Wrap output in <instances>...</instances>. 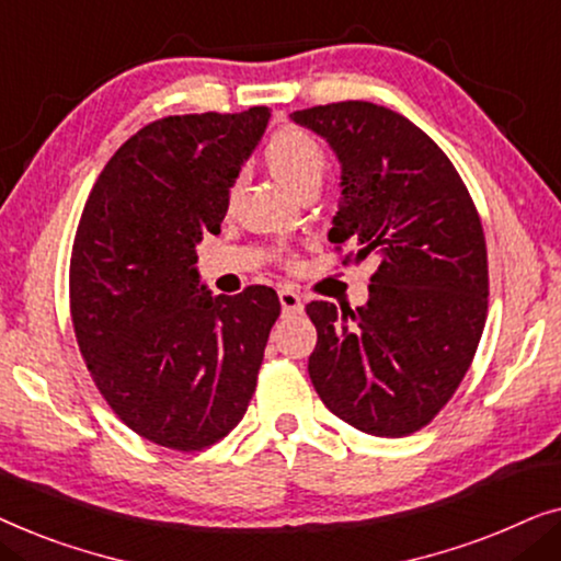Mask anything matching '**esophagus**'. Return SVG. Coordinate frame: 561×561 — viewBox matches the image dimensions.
<instances>
[{
	"instance_id": "obj_1",
	"label": "esophagus",
	"mask_w": 561,
	"mask_h": 561,
	"mask_svg": "<svg viewBox=\"0 0 561 561\" xmlns=\"http://www.w3.org/2000/svg\"><path fill=\"white\" fill-rule=\"evenodd\" d=\"M283 313H301L304 311V298L298 296V290L294 288H280L278 290Z\"/></svg>"
}]
</instances>
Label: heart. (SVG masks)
I'll return each mask as SVG.
<instances>
[{
	"instance_id": "heart-1",
	"label": "heart",
	"mask_w": 561,
	"mask_h": 561,
	"mask_svg": "<svg viewBox=\"0 0 561 561\" xmlns=\"http://www.w3.org/2000/svg\"><path fill=\"white\" fill-rule=\"evenodd\" d=\"M265 158L275 179L294 194L311 186V183H321L329 171L324 145L301 127L278 129L267 142Z\"/></svg>"
}]
</instances>
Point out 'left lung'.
I'll return each mask as SVG.
<instances>
[{
	"label": "left lung",
	"instance_id": "1",
	"mask_svg": "<svg viewBox=\"0 0 561 561\" xmlns=\"http://www.w3.org/2000/svg\"><path fill=\"white\" fill-rule=\"evenodd\" d=\"M342 160L329 240L342 265L378 260L370 301H311L313 388L329 411L373 436L432 424L470 370L488 319L480 214L444 150L411 119L370 102L290 114Z\"/></svg>",
	"mask_w": 561,
	"mask_h": 561
}]
</instances>
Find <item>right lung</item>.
Here are the masks:
<instances>
[{"mask_svg":"<svg viewBox=\"0 0 561 561\" xmlns=\"http://www.w3.org/2000/svg\"><path fill=\"white\" fill-rule=\"evenodd\" d=\"M267 106L150 122L110 158L76 227L68 298L81 357L142 439L202 451L240 424L278 294L198 286L196 242L217 234Z\"/></svg>","mask_w":561,"mask_h":561,"instance_id":"right-lung-1","label":"right lung"}]
</instances>
